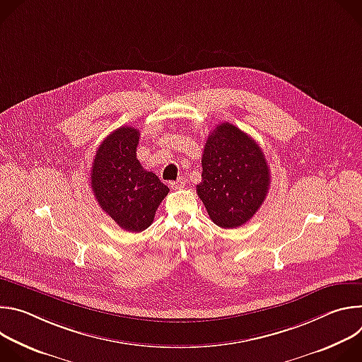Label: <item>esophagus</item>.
Masks as SVG:
<instances>
[{"label": "esophagus", "mask_w": 362, "mask_h": 362, "mask_svg": "<svg viewBox=\"0 0 362 362\" xmlns=\"http://www.w3.org/2000/svg\"><path fill=\"white\" fill-rule=\"evenodd\" d=\"M185 185H186V180H185L183 177H179L177 180H175V182H170V187H172V189H175V190L183 189V187H185Z\"/></svg>", "instance_id": "obj_1"}]
</instances>
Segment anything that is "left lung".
<instances>
[{
  "instance_id": "8db88e82",
  "label": "left lung",
  "mask_w": 362,
  "mask_h": 362,
  "mask_svg": "<svg viewBox=\"0 0 362 362\" xmlns=\"http://www.w3.org/2000/svg\"><path fill=\"white\" fill-rule=\"evenodd\" d=\"M269 180L265 154L250 136L230 123L209 134L196 192L214 223L225 229L245 225L262 206Z\"/></svg>"
}]
</instances>
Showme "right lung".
<instances>
[{
    "label": "right lung",
    "mask_w": 362,
    "mask_h": 362,
    "mask_svg": "<svg viewBox=\"0 0 362 362\" xmlns=\"http://www.w3.org/2000/svg\"><path fill=\"white\" fill-rule=\"evenodd\" d=\"M140 132L123 126L97 148L91 166V189L100 204L122 229L141 232L156 215L169 187L144 170L136 158Z\"/></svg>",
    "instance_id": "obj_1"
}]
</instances>
